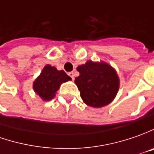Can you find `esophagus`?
Returning <instances> with one entry per match:
<instances>
[{"mask_svg": "<svg viewBox=\"0 0 154 154\" xmlns=\"http://www.w3.org/2000/svg\"><path fill=\"white\" fill-rule=\"evenodd\" d=\"M69 76L72 77V80H74V72H70L69 73Z\"/></svg>", "mask_w": 154, "mask_h": 154, "instance_id": "34e87169", "label": "esophagus"}]
</instances>
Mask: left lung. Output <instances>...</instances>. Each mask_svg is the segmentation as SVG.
I'll return each mask as SVG.
<instances>
[{
  "instance_id": "8db88e82",
  "label": "left lung",
  "mask_w": 154,
  "mask_h": 154,
  "mask_svg": "<svg viewBox=\"0 0 154 154\" xmlns=\"http://www.w3.org/2000/svg\"><path fill=\"white\" fill-rule=\"evenodd\" d=\"M80 75L75 83L83 102L91 107H102L113 100L119 89L116 70L105 61L88 60L77 67Z\"/></svg>"
}]
</instances>
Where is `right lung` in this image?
<instances>
[{
	"instance_id": "obj_1",
	"label": "right lung",
	"mask_w": 154,
	"mask_h": 154,
	"mask_svg": "<svg viewBox=\"0 0 154 154\" xmlns=\"http://www.w3.org/2000/svg\"><path fill=\"white\" fill-rule=\"evenodd\" d=\"M72 78L64 71H58L50 65H46L41 74L35 79L33 89L43 101H48L54 98L56 92L63 82Z\"/></svg>"
}]
</instances>
